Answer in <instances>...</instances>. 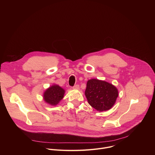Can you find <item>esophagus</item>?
Here are the masks:
<instances>
[{
    "mask_svg": "<svg viewBox=\"0 0 155 155\" xmlns=\"http://www.w3.org/2000/svg\"><path fill=\"white\" fill-rule=\"evenodd\" d=\"M79 88H80V86L78 84H76L73 87L74 90H79Z\"/></svg>",
    "mask_w": 155,
    "mask_h": 155,
    "instance_id": "34e87169",
    "label": "esophagus"
}]
</instances>
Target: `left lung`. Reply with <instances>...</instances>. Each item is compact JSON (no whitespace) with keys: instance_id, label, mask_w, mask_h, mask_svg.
<instances>
[{"instance_id":"left-lung-1","label":"left lung","mask_w":155,"mask_h":155,"mask_svg":"<svg viewBox=\"0 0 155 155\" xmlns=\"http://www.w3.org/2000/svg\"><path fill=\"white\" fill-rule=\"evenodd\" d=\"M84 94L92 107L99 112H103L114 106L118 96V91L111 83L91 79L87 81Z\"/></svg>"}]
</instances>
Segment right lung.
I'll use <instances>...</instances> for the list:
<instances>
[{
	"label": "right lung",
	"instance_id": "1",
	"mask_svg": "<svg viewBox=\"0 0 155 155\" xmlns=\"http://www.w3.org/2000/svg\"><path fill=\"white\" fill-rule=\"evenodd\" d=\"M65 90L58 84L49 87L43 93V99L51 105H56L63 99Z\"/></svg>",
	"mask_w": 155,
	"mask_h": 155
}]
</instances>
